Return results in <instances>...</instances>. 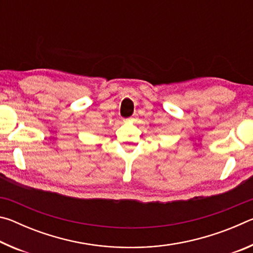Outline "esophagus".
<instances>
[{
    "label": "esophagus",
    "mask_w": 253,
    "mask_h": 253,
    "mask_svg": "<svg viewBox=\"0 0 253 253\" xmlns=\"http://www.w3.org/2000/svg\"><path fill=\"white\" fill-rule=\"evenodd\" d=\"M136 118V115H134V116L132 117H130V118H128V119H126V122H130V121H134V119Z\"/></svg>",
    "instance_id": "34e87169"
}]
</instances>
